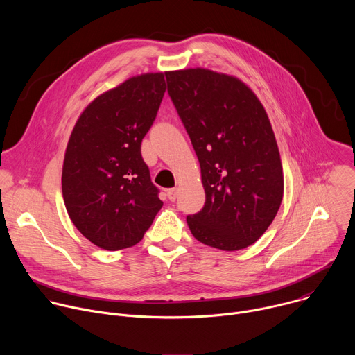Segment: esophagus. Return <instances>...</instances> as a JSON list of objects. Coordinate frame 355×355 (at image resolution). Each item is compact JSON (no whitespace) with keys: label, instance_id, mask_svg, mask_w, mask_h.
Returning a JSON list of instances; mask_svg holds the SVG:
<instances>
[{"label":"esophagus","instance_id":"1","mask_svg":"<svg viewBox=\"0 0 355 355\" xmlns=\"http://www.w3.org/2000/svg\"><path fill=\"white\" fill-rule=\"evenodd\" d=\"M167 196L170 200H175L178 196V188H170L167 189Z\"/></svg>","mask_w":355,"mask_h":355}]
</instances>
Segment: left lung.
Instances as JSON below:
<instances>
[{
	"label": "left lung",
	"instance_id": "left-lung-1",
	"mask_svg": "<svg viewBox=\"0 0 355 355\" xmlns=\"http://www.w3.org/2000/svg\"><path fill=\"white\" fill-rule=\"evenodd\" d=\"M168 94L189 135L207 200L187 216L192 236L236 251L256 243L284 196L275 135L257 95L237 77L209 69L167 73Z\"/></svg>",
	"mask_w": 355,
	"mask_h": 355
}]
</instances>
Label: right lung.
<instances>
[{"label":"right lung","instance_id":"obj_1","mask_svg":"<svg viewBox=\"0 0 355 355\" xmlns=\"http://www.w3.org/2000/svg\"><path fill=\"white\" fill-rule=\"evenodd\" d=\"M167 89L164 73L128 78L87 105L70 135L62 173L67 214L92 244H137L163 207L140 144Z\"/></svg>","mask_w":355,"mask_h":355}]
</instances>
